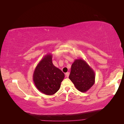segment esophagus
I'll return each mask as SVG.
<instances>
[{
  "label": "esophagus",
  "mask_w": 124,
  "mask_h": 124,
  "mask_svg": "<svg viewBox=\"0 0 124 124\" xmlns=\"http://www.w3.org/2000/svg\"><path fill=\"white\" fill-rule=\"evenodd\" d=\"M69 74H70V73H69V72H67L66 73H65V76H66V77H67V78H68V77H69Z\"/></svg>",
  "instance_id": "esophagus-1"
}]
</instances>
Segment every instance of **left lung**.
I'll list each match as a JSON object with an SVG mask.
<instances>
[{
    "instance_id": "8db88e82",
    "label": "left lung",
    "mask_w": 124,
    "mask_h": 124,
    "mask_svg": "<svg viewBox=\"0 0 124 124\" xmlns=\"http://www.w3.org/2000/svg\"><path fill=\"white\" fill-rule=\"evenodd\" d=\"M69 78L79 91L86 92L94 84L95 74L85 60L78 59L72 64Z\"/></svg>"
}]
</instances>
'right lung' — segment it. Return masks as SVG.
I'll use <instances>...</instances> for the list:
<instances>
[{
  "label": "right lung",
  "instance_id": "obj_1",
  "mask_svg": "<svg viewBox=\"0 0 124 124\" xmlns=\"http://www.w3.org/2000/svg\"><path fill=\"white\" fill-rule=\"evenodd\" d=\"M64 78V73L53 64L51 54L42 58L33 74V81L37 88L47 95H52L59 91Z\"/></svg>",
  "mask_w": 124,
  "mask_h": 124
}]
</instances>
